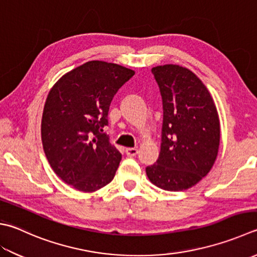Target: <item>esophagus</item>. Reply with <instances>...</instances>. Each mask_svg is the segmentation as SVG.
I'll return each mask as SVG.
<instances>
[{"mask_svg": "<svg viewBox=\"0 0 257 257\" xmlns=\"http://www.w3.org/2000/svg\"><path fill=\"white\" fill-rule=\"evenodd\" d=\"M125 152H126L127 157H135L139 153V150L135 148H127L126 150H125Z\"/></svg>", "mask_w": 257, "mask_h": 257, "instance_id": "1", "label": "esophagus"}]
</instances>
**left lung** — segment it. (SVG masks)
Segmentation results:
<instances>
[{
    "instance_id": "1",
    "label": "left lung",
    "mask_w": 257,
    "mask_h": 257,
    "mask_svg": "<svg viewBox=\"0 0 257 257\" xmlns=\"http://www.w3.org/2000/svg\"><path fill=\"white\" fill-rule=\"evenodd\" d=\"M152 72L162 96V143L157 163L145 171L163 190H187L206 177L216 161L218 112L207 87L186 67L162 65Z\"/></svg>"
}]
</instances>
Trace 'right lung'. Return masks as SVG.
<instances>
[{
	"instance_id": "right-lung-1",
	"label": "right lung",
	"mask_w": 257,
	"mask_h": 257,
	"mask_svg": "<svg viewBox=\"0 0 257 257\" xmlns=\"http://www.w3.org/2000/svg\"><path fill=\"white\" fill-rule=\"evenodd\" d=\"M135 71L91 60L67 72L47 96L41 120L51 169L76 190L94 192L113 180L122 154L101 133L114 95Z\"/></svg>"
}]
</instances>
